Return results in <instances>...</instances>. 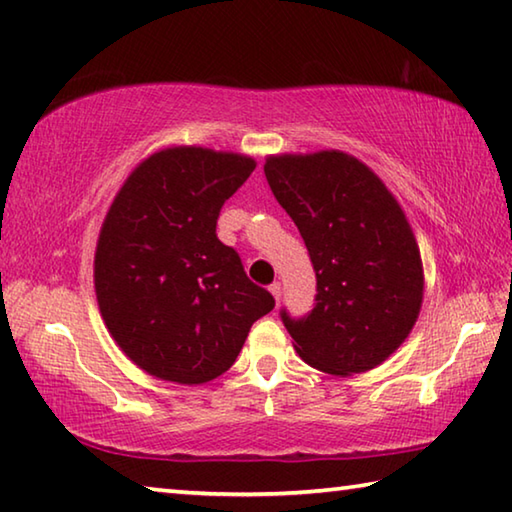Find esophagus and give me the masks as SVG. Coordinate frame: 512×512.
<instances>
[{
	"label": "esophagus",
	"mask_w": 512,
	"mask_h": 512,
	"mask_svg": "<svg viewBox=\"0 0 512 512\" xmlns=\"http://www.w3.org/2000/svg\"><path fill=\"white\" fill-rule=\"evenodd\" d=\"M271 293H273V297H275V302H280V297H282V284H280V282L271 284Z\"/></svg>",
	"instance_id": "1"
}]
</instances>
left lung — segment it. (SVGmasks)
<instances>
[{"label": "left lung", "instance_id": "obj_1", "mask_svg": "<svg viewBox=\"0 0 512 512\" xmlns=\"http://www.w3.org/2000/svg\"><path fill=\"white\" fill-rule=\"evenodd\" d=\"M264 174L318 277L306 318L282 311L295 351L324 374L374 369L410 336L423 304L421 250L401 203L340 150L273 154Z\"/></svg>", "mask_w": 512, "mask_h": 512}]
</instances>
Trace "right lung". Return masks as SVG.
I'll use <instances>...</instances> for the list:
<instances>
[{"mask_svg": "<svg viewBox=\"0 0 512 512\" xmlns=\"http://www.w3.org/2000/svg\"><path fill=\"white\" fill-rule=\"evenodd\" d=\"M255 159L197 145L147 156L102 221L94 284L111 338L147 374L201 385L232 367L253 322L273 311L266 288L217 239L219 210Z\"/></svg>", "mask_w": 512, "mask_h": 512, "instance_id": "obj_1", "label": "right lung"}]
</instances>
